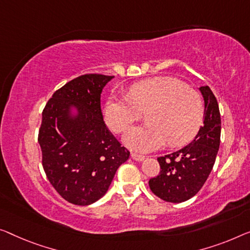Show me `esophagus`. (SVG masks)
Returning a JSON list of instances; mask_svg holds the SVG:
<instances>
[{
	"label": "esophagus",
	"instance_id": "esophagus-1",
	"mask_svg": "<svg viewBox=\"0 0 250 250\" xmlns=\"http://www.w3.org/2000/svg\"><path fill=\"white\" fill-rule=\"evenodd\" d=\"M131 157H132L133 159H135V161L141 162V161H144L145 158H146V156L140 155V154H137V152H132V154H131Z\"/></svg>",
	"mask_w": 250,
	"mask_h": 250
}]
</instances>
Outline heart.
<instances>
[{
	"label": "heart",
	"instance_id": "heart-1",
	"mask_svg": "<svg viewBox=\"0 0 250 250\" xmlns=\"http://www.w3.org/2000/svg\"><path fill=\"white\" fill-rule=\"evenodd\" d=\"M146 112L148 122L126 133L125 144L135 150L189 143L202 125L204 106L195 89L173 77L159 76L133 84L128 96L112 95L105 104V120L115 133H124Z\"/></svg>",
	"mask_w": 250,
	"mask_h": 250
}]
</instances>
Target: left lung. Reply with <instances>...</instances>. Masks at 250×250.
Returning a JSON list of instances; mask_svg holds the SVG:
<instances>
[{
    "label": "left lung",
    "instance_id": "1",
    "mask_svg": "<svg viewBox=\"0 0 250 250\" xmlns=\"http://www.w3.org/2000/svg\"><path fill=\"white\" fill-rule=\"evenodd\" d=\"M204 99L203 125L188 146L158 157L161 172L149 188L166 202L181 203L194 196L208 180L220 146L221 118L218 101L208 86H201Z\"/></svg>",
    "mask_w": 250,
    "mask_h": 250
}]
</instances>
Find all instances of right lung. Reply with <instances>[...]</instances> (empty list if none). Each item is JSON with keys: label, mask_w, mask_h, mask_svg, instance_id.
Returning <instances> with one entry per match:
<instances>
[{"label": "right lung", "mask_w": 250, "mask_h": 250, "mask_svg": "<svg viewBox=\"0 0 250 250\" xmlns=\"http://www.w3.org/2000/svg\"><path fill=\"white\" fill-rule=\"evenodd\" d=\"M113 77L74 78L54 93L42 111L38 141L43 170L58 194L76 206L101 199L130 156L103 120L101 93ZM72 105L79 110L74 119L68 114Z\"/></svg>", "instance_id": "obj_1"}]
</instances>
